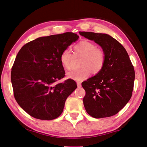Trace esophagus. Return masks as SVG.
I'll return each mask as SVG.
<instances>
[{"mask_svg": "<svg viewBox=\"0 0 147 147\" xmlns=\"http://www.w3.org/2000/svg\"><path fill=\"white\" fill-rule=\"evenodd\" d=\"M77 86H78V88H80L81 86V82H77Z\"/></svg>", "mask_w": 147, "mask_h": 147, "instance_id": "1", "label": "esophagus"}]
</instances>
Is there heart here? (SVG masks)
Listing matches in <instances>:
<instances>
[{
	"label": "heart",
	"mask_w": 147,
	"mask_h": 147,
	"mask_svg": "<svg viewBox=\"0 0 147 147\" xmlns=\"http://www.w3.org/2000/svg\"><path fill=\"white\" fill-rule=\"evenodd\" d=\"M75 52L84 56L81 63L82 67L75 69L67 74L69 78L81 81L87 78L91 74L98 73L101 71L106 62V54L102 50L97 48L96 45L88 40H82L74 47ZM73 55L68 49L63 50L59 56V61L65 69L69 71L72 68Z\"/></svg>",
	"instance_id": "obj_1"
}]
</instances>
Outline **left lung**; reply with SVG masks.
<instances>
[{
	"mask_svg": "<svg viewBox=\"0 0 147 147\" xmlns=\"http://www.w3.org/2000/svg\"><path fill=\"white\" fill-rule=\"evenodd\" d=\"M79 33L100 45L106 54V62L101 71L82 82L86 91L85 109L96 119L114 115L132 95L135 71L129 55L117 40L106 33Z\"/></svg>",
	"mask_w": 147,
	"mask_h": 147,
	"instance_id": "8db88e82",
	"label": "left lung"
}]
</instances>
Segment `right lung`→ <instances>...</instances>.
<instances>
[{
	"label": "right lung",
	"mask_w": 147,
	"mask_h": 147,
	"mask_svg": "<svg viewBox=\"0 0 147 147\" xmlns=\"http://www.w3.org/2000/svg\"><path fill=\"white\" fill-rule=\"evenodd\" d=\"M78 38L72 32L40 37L18 51L11 71L13 95L33 117L47 120L58 117L67 97L76 89L73 80L56 82L65 75L60 55Z\"/></svg>",
	"instance_id": "1"
}]
</instances>
